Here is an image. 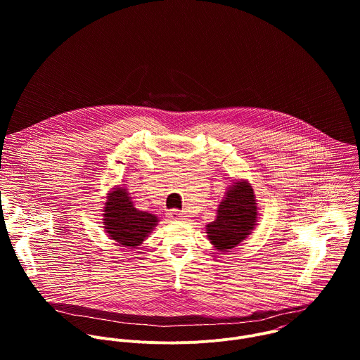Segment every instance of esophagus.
Wrapping results in <instances>:
<instances>
[{
    "mask_svg": "<svg viewBox=\"0 0 360 360\" xmlns=\"http://www.w3.org/2000/svg\"><path fill=\"white\" fill-rule=\"evenodd\" d=\"M169 218L174 219V221H182V219H185V215H184L181 211L174 210V211L169 212Z\"/></svg>",
    "mask_w": 360,
    "mask_h": 360,
    "instance_id": "1",
    "label": "esophagus"
}]
</instances>
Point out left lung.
I'll list each match as a JSON object with an SVG mask.
<instances>
[{
	"label": "left lung",
	"instance_id": "obj_1",
	"mask_svg": "<svg viewBox=\"0 0 360 360\" xmlns=\"http://www.w3.org/2000/svg\"><path fill=\"white\" fill-rule=\"evenodd\" d=\"M256 222V203L252 188L238 182L226 192L221 202L217 219L207 226L208 236L218 250L232 249L253 229Z\"/></svg>",
	"mask_w": 360,
	"mask_h": 360
}]
</instances>
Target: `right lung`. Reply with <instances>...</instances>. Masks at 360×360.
<instances>
[{
    "label": "right lung",
    "mask_w": 360,
    "mask_h": 360,
    "mask_svg": "<svg viewBox=\"0 0 360 360\" xmlns=\"http://www.w3.org/2000/svg\"><path fill=\"white\" fill-rule=\"evenodd\" d=\"M105 229L121 245L138 246L158 222L155 215L138 211L125 189L118 188L110 193L105 203Z\"/></svg>",
    "instance_id": "right-lung-1"
}]
</instances>
